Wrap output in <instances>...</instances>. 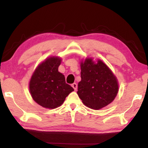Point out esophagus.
Here are the masks:
<instances>
[{
  "mask_svg": "<svg viewBox=\"0 0 148 148\" xmlns=\"http://www.w3.org/2000/svg\"><path fill=\"white\" fill-rule=\"evenodd\" d=\"M71 86H72L74 90L76 91L77 89V84L76 83H74V84H73L71 85Z\"/></svg>",
  "mask_w": 148,
  "mask_h": 148,
  "instance_id": "1",
  "label": "esophagus"
}]
</instances>
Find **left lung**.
Wrapping results in <instances>:
<instances>
[{"instance_id": "8db88e82", "label": "left lung", "mask_w": 148, "mask_h": 148, "mask_svg": "<svg viewBox=\"0 0 148 148\" xmlns=\"http://www.w3.org/2000/svg\"><path fill=\"white\" fill-rule=\"evenodd\" d=\"M77 94L88 108L100 109L110 104L119 92L116 77L102 60L92 58L82 60Z\"/></svg>"}]
</instances>
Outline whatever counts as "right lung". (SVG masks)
<instances>
[{
	"label": "right lung",
	"instance_id": "obj_1",
	"mask_svg": "<svg viewBox=\"0 0 148 148\" xmlns=\"http://www.w3.org/2000/svg\"><path fill=\"white\" fill-rule=\"evenodd\" d=\"M61 61L59 56H50L38 64L30 79V94L33 100L44 108L59 107L66 97L74 91L66 84L64 75L58 71Z\"/></svg>",
	"mask_w": 148,
	"mask_h": 148
}]
</instances>
